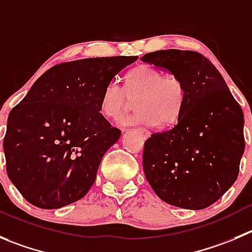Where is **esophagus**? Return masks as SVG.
Listing matches in <instances>:
<instances>
[{
  "instance_id": "esophagus-1",
  "label": "esophagus",
  "mask_w": 252,
  "mask_h": 252,
  "mask_svg": "<svg viewBox=\"0 0 252 252\" xmlns=\"http://www.w3.org/2000/svg\"><path fill=\"white\" fill-rule=\"evenodd\" d=\"M137 131L141 133V135H142L143 138H148V137H150V131L145 130V128H137Z\"/></svg>"
}]
</instances>
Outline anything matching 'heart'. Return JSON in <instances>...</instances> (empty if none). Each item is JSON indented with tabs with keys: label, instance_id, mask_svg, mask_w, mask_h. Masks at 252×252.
<instances>
[{
	"label": "heart",
	"instance_id": "heart-1",
	"mask_svg": "<svg viewBox=\"0 0 252 252\" xmlns=\"http://www.w3.org/2000/svg\"><path fill=\"white\" fill-rule=\"evenodd\" d=\"M135 100L132 116L120 120L121 126H168L181 116L186 104V85L176 75H163L153 66L142 64L126 75L125 89L111 80L102 89L100 111L109 119H117L127 105L128 99Z\"/></svg>",
	"mask_w": 252,
	"mask_h": 252
}]
</instances>
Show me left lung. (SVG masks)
Returning a JSON list of instances; mask_svg holds the SVG:
<instances>
[{"label":"left lung","instance_id":"left-lung-1","mask_svg":"<svg viewBox=\"0 0 252 252\" xmlns=\"http://www.w3.org/2000/svg\"><path fill=\"white\" fill-rule=\"evenodd\" d=\"M142 62L169 71L186 85L178 124L152 133L143 148L146 179L163 202L208 208L235 183L245 150L244 114L217 68L191 50H157Z\"/></svg>","mask_w":252,"mask_h":252}]
</instances>
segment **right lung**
I'll return each mask as SVG.
<instances>
[{
  "instance_id": "obj_1",
  "label": "right lung",
  "mask_w": 252,
  "mask_h": 252,
  "mask_svg": "<svg viewBox=\"0 0 252 252\" xmlns=\"http://www.w3.org/2000/svg\"><path fill=\"white\" fill-rule=\"evenodd\" d=\"M138 57L58 64L37 79L9 112L7 174L27 202L58 209L81 199L121 131L100 114L102 89Z\"/></svg>"
}]
</instances>
